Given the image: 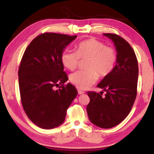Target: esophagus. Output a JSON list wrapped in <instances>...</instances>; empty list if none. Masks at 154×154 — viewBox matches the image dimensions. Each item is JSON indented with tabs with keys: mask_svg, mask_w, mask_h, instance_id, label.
Here are the masks:
<instances>
[{
	"mask_svg": "<svg viewBox=\"0 0 154 154\" xmlns=\"http://www.w3.org/2000/svg\"><path fill=\"white\" fill-rule=\"evenodd\" d=\"M77 91H78V94H79V95L83 94V93H85V92L83 91H82V90H80V89L77 90Z\"/></svg>",
	"mask_w": 154,
	"mask_h": 154,
	"instance_id": "34e87169",
	"label": "esophagus"
}]
</instances>
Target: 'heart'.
Instances as JSON below:
<instances>
[{"instance_id":"b5f03b06","label":"heart","mask_w":154,"mask_h":154,"mask_svg":"<svg viewBox=\"0 0 154 154\" xmlns=\"http://www.w3.org/2000/svg\"><path fill=\"white\" fill-rule=\"evenodd\" d=\"M116 52L113 48L96 39H88L77 44L76 52L65 51L61 54L63 66L69 70H75L80 59H88V70H79L72 74L70 82L80 89H86L96 82L100 77H105L114 69L116 61Z\"/></svg>"}]
</instances>
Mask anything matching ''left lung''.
<instances>
[{"instance_id": "left-lung-1", "label": "left lung", "mask_w": 154, "mask_h": 154, "mask_svg": "<svg viewBox=\"0 0 154 154\" xmlns=\"http://www.w3.org/2000/svg\"><path fill=\"white\" fill-rule=\"evenodd\" d=\"M116 47V63L113 71L97 87L106 92L88 91L90 103L87 112L90 121L101 128L109 129L121 123L131 111L137 95L138 64L131 45L116 34L104 33Z\"/></svg>"}]
</instances>
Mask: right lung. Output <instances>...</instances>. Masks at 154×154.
Here are the masks:
<instances>
[{
    "label": "right lung",
    "mask_w": 154,
    "mask_h": 154,
    "mask_svg": "<svg viewBox=\"0 0 154 154\" xmlns=\"http://www.w3.org/2000/svg\"><path fill=\"white\" fill-rule=\"evenodd\" d=\"M77 35L45 32L24 51L18 76L21 101L26 116L43 129H53L64 121L66 110L77 95L68 80L61 57ZM59 84L61 86H59ZM60 86L55 90V87Z\"/></svg>",
    "instance_id": "1"
}]
</instances>
